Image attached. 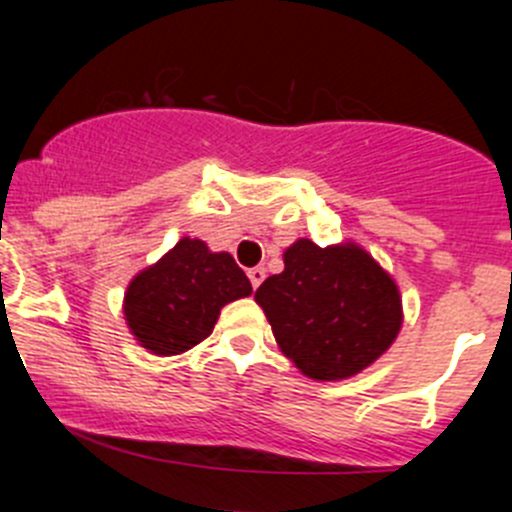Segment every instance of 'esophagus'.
I'll list each match as a JSON object with an SVG mask.
<instances>
[{
  "mask_svg": "<svg viewBox=\"0 0 512 512\" xmlns=\"http://www.w3.org/2000/svg\"><path fill=\"white\" fill-rule=\"evenodd\" d=\"M247 277H250L252 289H257V286L265 282V267H252L250 272H247Z\"/></svg>",
  "mask_w": 512,
  "mask_h": 512,
  "instance_id": "obj_1",
  "label": "esophagus"
}]
</instances>
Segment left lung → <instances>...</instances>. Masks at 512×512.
<instances>
[{
	"label": "left lung",
	"instance_id": "1",
	"mask_svg": "<svg viewBox=\"0 0 512 512\" xmlns=\"http://www.w3.org/2000/svg\"><path fill=\"white\" fill-rule=\"evenodd\" d=\"M279 350L316 381L350 379L398 338L403 303L396 282L362 245L318 247L299 238L284 272L255 291Z\"/></svg>",
	"mask_w": 512,
	"mask_h": 512
}]
</instances>
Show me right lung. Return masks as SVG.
Returning a JSON list of instances; mask_svg holds the SVG:
<instances>
[{"instance_id":"obj_1","label":"right lung","mask_w":512,"mask_h":512,"mask_svg":"<svg viewBox=\"0 0 512 512\" xmlns=\"http://www.w3.org/2000/svg\"><path fill=\"white\" fill-rule=\"evenodd\" d=\"M250 294V279L230 252H211L204 240L184 235L128 282L123 318L150 355L172 357L209 338L221 308Z\"/></svg>"}]
</instances>
